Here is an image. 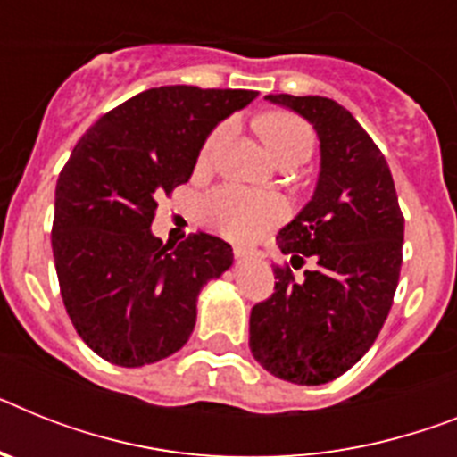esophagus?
<instances>
[{"mask_svg": "<svg viewBox=\"0 0 457 457\" xmlns=\"http://www.w3.org/2000/svg\"><path fill=\"white\" fill-rule=\"evenodd\" d=\"M251 255H253V253L246 251V248H241V246L235 248V258L237 260H248V258H251Z\"/></svg>", "mask_w": 457, "mask_h": 457, "instance_id": "obj_1", "label": "esophagus"}]
</instances>
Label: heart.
Here are the masks:
<instances>
[{
    "label": "heart",
    "instance_id": "obj_1",
    "mask_svg": "<svg viewBox=\"0 0 457 457\" xmlns=\"http://www.w3.org/2000/svg\"><path fill=\"white\" fill-rule=\"evenodd\" d=\"M232 132V122H222L220 128L213 129L204 148H202V162H206L213 151ZM262 139L270 148L271 157L278 160L293 153H312V129L306 128L300 118L290 113H271L262 120ZM286 213V206L278 197L260 195L244 190L237 186H222L213 193L206 195L199 204V216L206 225L232 237V239H253L262 235L264 229L274 228Z\"/></svg>",
    "mask_w": 457,
    "mask_h": 457
}]
</instances>
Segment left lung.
I'll return each instance as SVG.
<instances>
[{
	"label": "left lung",
	"mask_w": 457,
	"mask_h": 457,
	"mask_svg": "<svg viewBox=\"0 0 457 457\" xmlns=\"http://www.w3.org/2000/svg\"><path fill=\"white\" fill-rule=\"evenodd\" d=\"M267 102L312 122L320 171L304 209L276 244L300 270L274 267V295L253 306V358L297 386H320L358 362L381 332L400 281L404 218L388 162L335 99L267 95Z\"/></svg>",
	"instance_id": "1"
}]
</instances>
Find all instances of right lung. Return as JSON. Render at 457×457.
Returning a JSON list of instances; mask_svg holds the SVG:
<instances>
[{"instance_id": "add662e5", "label": "right lung", "mask_w": 457, "mask_h": 457, "mask_svg": "<svg viewBox=\"0 0 457 457\" xmlns=\"http://www.w3.org/2000/svg\"><path fill=\"white\" fill-rule=\"evenodd\" d=\"M255 90L162 86L99 118L55 186L53 258L67 313L99 358L144 367L190 339L197 297L232 267V246L190 235L179 246L151 232L157 202L187 183L218 122Z\"/></svg>"}]
</instances>
